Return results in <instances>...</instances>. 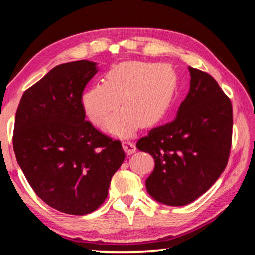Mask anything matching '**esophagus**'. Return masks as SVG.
<instances>
[{
	"mask_svg": "<svg viewBox=\"0 0 255 255\" xmlns=\"http://www.w3.org/2000/svg\"><path fill=\"white\" fill-rule=\"evenodd\" d=\"M123 147H124V149H125V152H126L128 155L133 154V153L136 152V146H135V144H133L132 141L128 140V139H125V140L123 141Z\"/></svg>",
	"mask_w": 255,
	"mask_h": 255,
	"instance_id": "esophagus-1",
	"label": "esophagus"
}]
</instances>
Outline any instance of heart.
I'll use <instances>...</instances> for the list:
<instances>
[{"label": "heart", "mask_w": 255, "mask_h": 255, "mask_svg": "<svg viewBox=\"0 0 255 255\" xmlns=\"http://www.w3.org/2000/svg\"><path fill=\"white\" fill-rule=\"evenodd\" d=\"M176 89L171 68L155 63L124 62L108 72L106 81L86 90L82 103L92 123L101 125L122 103L125 108L106 123L108 131L129 135L139 124L149 126L170 110Z\"/></svg>", "instance_id": "heart-1"}]
</instances>
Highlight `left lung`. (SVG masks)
<instances>
[{
    "mask_svg": "<svg viewBox=\"0 0 255 255\" xmlns=\"http://www.w3.org/2000/svg\"><path fill=\"white\" fill-rule=\"evenodd\" d=\"M176 118L137 141L155 169L146 188L158 202L188 205L208 190L227 165L233 135L232 102L213 76L193 67Z\"/></svg>",
    "mask_w": 255,
    "mask_h": 255,
    "instance_id": "obj_1",
    "label": "left lung"
}]
</instances>
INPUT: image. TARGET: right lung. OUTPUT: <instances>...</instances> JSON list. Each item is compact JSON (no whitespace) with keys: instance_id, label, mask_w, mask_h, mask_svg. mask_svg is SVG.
I'll use <instances>...</instances> for the list:
<instances>
[{"instance_id":"obj_1","label":"right lung","mask_w":255,"mask_h":255,"mask_svg":"<svg viewBox=\"0 0 255 255\" xmlns=\"http://www.w3.org/2000/svg\"><path fill=\"white\" fill-rule=\"evenodd\" d=\"M96 65L83 59L54 67L25 90L15 115L13 149L24 176L42 201L70 215L105 202L126 157L120 140L85 120L82 96Z\"/></svg>"}]
</instances>
